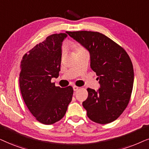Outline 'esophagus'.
I'll list each match as a JSON object with an SVG mask.
<instances>
[{
	"label": "esophagus",
	"instance_id": "34e87169",
	"mask_svg": "<svg viewBox=\"0 0 149 149\" xmlns=\"http://www.w3.org/2000/svg\"><path fill=\"white\" fill-rule=\"evenodd\" d=\"M73 91H78V89H79V87L77 86H73Z\"/></svg>",
	"mask_w": 149,
	"mask_h": 149
}]
</instances>
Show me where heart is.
Wrapping results in <instances>:
<instances>
[{
	"instance_id": "1",
	"label": "heart",
	"mask_w": 149,
	"mask_h": 149,
	"mask_svg": "<svg viewBox=\"0 0 149 149\" xmlns=\"http://www.w3.org/2000/svg\"><path fill=\"white\" fill-rule=\"evenodd\" d=\"M73 47H74L75 48H76V49H77V52H78V51H81V50H84V48H83V47H79V46H76V45H73ZM65 47H63V48H62V54L63 55L65 54Z\"/></svg>"
}]
</instances>
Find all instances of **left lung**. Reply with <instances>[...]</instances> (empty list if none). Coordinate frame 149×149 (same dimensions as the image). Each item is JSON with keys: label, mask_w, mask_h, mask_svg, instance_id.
I'll use <instances>...</instances> for the list:
<instances>
[{"label": "left lung", "mask_w": 149, "mask_h": 149, "mask_svg": "<svg viewBox=\"0 0 149 149\" xmlns=\"http://www.w3.org/2000/svg\"><path fill=\"white\" fill-rule=\"evenodd\" d=\"M91 54V67L96 73L100 88H88L83 102L92 121L107 124L116 120L130 102L134 85V67L123 47L106 35L94 31L67 32Z\"/></svg>", "instance_id": "left-lung-1"}]
</instances>
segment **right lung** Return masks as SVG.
Here are the masks:
<instances>
[{"label":"right lung","instance_id":"right-lung-1","mask_svg":"<svg viewBox=\"0 0 149 149\" xmlns=\"http://www.w3.org/2000/svg\"><path fill=\"white\" fill-rule=\"evenodd\" d=\"M67 36L66 33L49 35L26 53L20 63L22 96L36 120L45 125L63 118L72 100V86L61 88L51 82L59 76L61 45Z\"/></svg>","mask_w":149,"mask_h":149}]
</instances>
